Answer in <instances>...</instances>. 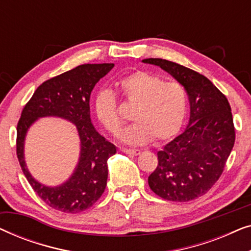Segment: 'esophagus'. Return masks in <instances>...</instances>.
Segmentation results:
<instances>
[{
  "label": "esophagus",
  "instance_id": "obj_1",
  "mask_svg": "<svg viewBox=\"0 0 251 251\" xmlns=\"http://www.w3.org/2000/svg\"><path fill=\"white\" fill-rule=\"evenodd\" d=\"M123 153H126V154H129V155H139L140 154V151L139 150H131V149H122L121 150Z\"/></svg>",
  "mask_w": 251,
  "mask_h": 251
}]
</instances>
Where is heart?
Wrapping results in <instances>:
<instances>
[{"label":"heart","instance_id":"b5f03b06","mask_svg":"<svg viewBox=\"0 0 251 251\" xmlns=\"http://www.w3.org/2000/svg\"><path fill=\"white\" fill-rule=\"evenodd\" d=\"M118 85L130 105L135 106V121L121 133V140L129 145H144L155 138L170 139L179 131L187 113V94L178 82H164L159 75L137 71L122 77ZM96 118L102 128L118 135L122 120L118 114L114 95L102 89L95 98Z\"/></svg>","mask_w":251,"mask_h":251}]
</instances>
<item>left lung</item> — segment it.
I'll list each match as a JSON object with an SVG mask.
<instances>
[{
	"label": "left lung",
	"mask_w": 251,
	"mask_h": 251,
	"mask_svg": "<svg viewBox=\"0 0 251 251\" xmlns=\"http://www.w3.org/2000/svg\"><path fill=\"white\" fill-rule=\"evenodd\" d=\"M169 73L190 99V121L183 133L157 152L149 185L174 202L198 199L214 186L234 146L235 131L227 98L210 80L190 68L161 58L143 59Z\"/></svg>",
	"instance_id": "obj_1"
}]
</instances>
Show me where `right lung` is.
<instances>
[{
	"instance_id": "obj_1",
	"label": "right lung",
	"mask_w": 251,
	"mask_h": 251,
	"mask_svg": "<svg viewBox=\"0 0 251 251\" xmlns=\"http://www.w3.org/2000/svg\"><path fill=\"white\" fill-rule=\"evenodd\" d=\"M114 64H84L43 82L22 112L17 126V156L27 180L51 208L76 214L94 205L107 184L108 157L116 147L95 129L90 118V95L97 82ZM54 116L77 126L80 156L71 177L57 187L37 182L25 166V139L28 129L41 117Z\"/></svg>"
}]
</instances>
